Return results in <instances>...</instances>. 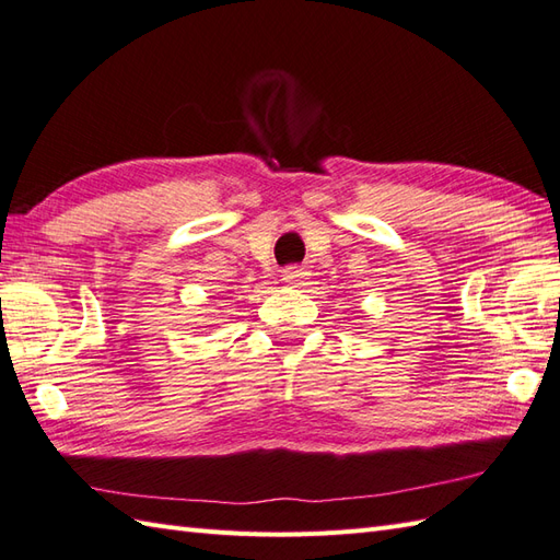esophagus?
<instances>
[{
  "label": "esophagus",
  "mask_w": 560,
  "mask_h": 560,
  "mask_svg": "<svg viewBox=\"0 0 560 560\" xmlns=\"http://www.w3.org/2000/svg\"><path fill=\"white\" fill-rule=\"evenodd\" d=\"M282 280L292 284V288H299V284H304L306 280V270L304 268H296V266H290L282 270Z\"/></svg>",
  "instance_id": "34e87169"
}]
</instances>
